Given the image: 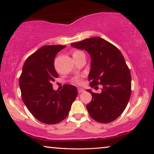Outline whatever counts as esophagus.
<instances>
[{
    "mask_svg": "<svg viewBox=\"0 0 154 154\" xmlns=\"http://www.w3.org/2000/svg\"><path fill=\"white\" fill-rule=\"evenodd\" d=\"M84 91H85V90L83 89V88H78V92H79V93L83 92H84Z\"/></svg>",
    "mask_w": 154,
    "mask_h": 154,
    "instance_id": "1",
    "label": "esophagus"
}]
</instances>
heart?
Listing matches in <instances>:
<instances>
[{"instance_id": "1", "label": "heart", "mask_w": 154, "mask_h": 154, "mask_svg": "<svg viewBox=\"0 0 154 154\" xmlns=\"http://www.w3.org/2000/svg\"><path fill=\"white\" fill-rule=\"evenodd\" d=\"M82 54V51H76L74 52L73 55H77V54ZM74 82L75 83H77V84H80L81 83H82V81H81V79L80 78H75V79H74Z\"/></svg>"}]
</instances>
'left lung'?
<instances>
[{
    "label": "left lung",
    "instance_id": "obj_1",
    "mask_svg": "<svg viewBox=\"0 0 154 154\" xmlns=\"http://www.w3.org/2000/svg\"><path fill=\"white\" fill-rule=\"evenodd\" d=\"M71 45L89 53L90 86H103L100 94L87 90L92 96L86 106L90 117L100 123L114 121L123 113L131 95V75L124 56L116 46L100 37L87 38Z\"/></svg>",
    "mask_w": 154,
    "mask_h": 154
}]
</instances>
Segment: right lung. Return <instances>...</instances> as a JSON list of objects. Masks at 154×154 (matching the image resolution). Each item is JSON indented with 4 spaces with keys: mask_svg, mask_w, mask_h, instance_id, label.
<instances>
[{
    "mask_svg": "<svg viewBox=\"0 0 154 154\" xmlns=\"http://www.w3.org/2000/svg\"><path fill=\"white\" fill-rule=\"evenodd\" d=\"M65 47H41L25 61L20 77L23 102L36 119L47 124H58L66 118L78 93L72 85H65L58 91L51 84L58 77L54 58Z\"/></svg>",
    "mask_w": 154,
    "mask_h": 154,
    "instance_id": "1",
    "label": "right lung"
}]
</instances>
